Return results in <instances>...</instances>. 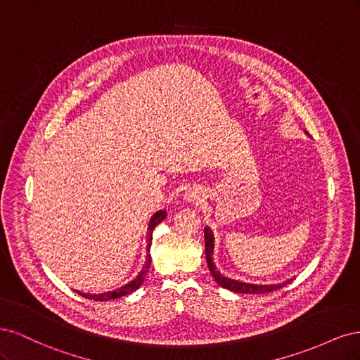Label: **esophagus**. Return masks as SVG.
Listing matches in <instances>:
<instances>
[{"label": "esophagus", "instance_id": "esophagus-1", "mask_svg": "<svg viewBox=\"0 0 360 360\" xmlns=\"http://www.w3.org/2000/svg\"><path fill=\"white\" fill-rule=\"evenodd\" d=\"M183 200L186 202L200 204V202L204 201V192L201 189H197V188H191L183 193Z\"/></svg>", "mask_w": 360, "mask_h": 360}]
</instances>
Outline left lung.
Instances as JSON below:
<instances>
[{"label":"left lung","mask_w":360,"mask_h":360,"mask_svg":"<svg viewBox=\"0 0 360 360\" xmlns=\"http://www.w3.org/2000/svg\"><path fill=\"white\" fill-rule=\"evenodd\" d=\"M309 135L308 132H304ZM204 237H205V259H207V266H209L210 274L213 279L216 281L217 285H221L222 288H226L234 292H242V294H263L269 291H275L282 287H285L287 284L292 281L291 278L281 282V284H270V285H263V284H250V282H243L238 279H231L225 275L221 274V270H217L213 261V254H214V234L212 231L210 226H204Z\"/></svg>","instance_id":"left-lung-1"}]
</instances>
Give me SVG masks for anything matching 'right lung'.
<instances>
[{
  "instance_id": "right-lung-1",
  "label": "right lung",
  "mask_w": 360,
  "mask_h": 360,
  "mask_svg": "<svg viewBox=\"0 0 360 360\" xmlns=\"http://www.w3.org/2000/svg\"><path fill=\"white\" fill-rule=\"evenodd\" d=\"M167 217V212L165 210H159L156 212L153 216L150 217V222H148V226H147V254H146V263L143 266V269H141L139 274L130 281L127 282L126 285L120 287V288H115L112 291H106V292H101V294H90V292H82V291H76L79 294V296L85 297V299H93V300H97V302H105V300H111V299H117V297H123V296H127V294L136 291L141 285H143V282L146 279V275L147 271L150 269V264H151V255H150V248H151V233H153L155 226L158 224H160L163 219Z\"/></svg>"
}]
</instances>
